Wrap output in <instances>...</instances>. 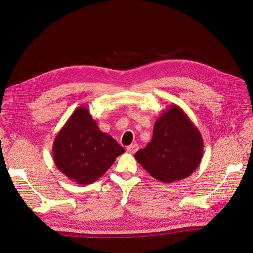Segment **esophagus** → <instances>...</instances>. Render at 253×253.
I'll list each match as a JSON object with an SVG mask.
<instances>
[{
    "mask_svg": "<svg viewBox=\"0 0 253 253\" xmlns=\"http://www.w3.org/2000/svg\"><path fill=\"white\" fill-rule=\"evenodd\" d=\"M138 148H139V145H138V144H130L129 146L126 147L127 151H128V153H130V154H135L136 151L138 150Z\"/></svg>",
    "mask_w": 253,
    "mask_h": 253,
    "instance_id": "34e87169",
    "label": "esophagus"
}]
</instances>
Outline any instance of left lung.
I'll list each match as a JSON object with an SVG mask.
<instances>
[{
    "label": "left lung",
    "mask_w": 253,
    "mask_h": 253,
    "mask_svg": "<svg viewBox=\"0 0 253 253\" xmlns=\"http://www.w3.org/2000/svg\"><path fill=\"white\" fill-rule=\"evenodd\" d=\"M203 153L198 128L183 109L172 105L156 120L151 141L135 158L154 178L171 184L193 173Z\"/></svg>",
    "instance_id": "left-lung-1"
}]
</instances>
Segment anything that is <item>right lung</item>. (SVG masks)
<instances>
[{"mask_svg": "<svg viewBox=\"0 0 253 253\" xmlns=\"http://www.w3.org/2000/svg\"><path fill=\"white\" fill-rule=\"evenodd\" d=\"M124 153L115 139L99 130L85 106L74 111L53 144L57 168L79 185L94 183Z\"/></svg>", "mask_w": 253, "mask_h": 253, "instance_id": "1", "label": "right lung"}]
</instances>
